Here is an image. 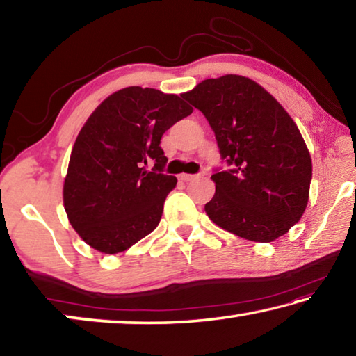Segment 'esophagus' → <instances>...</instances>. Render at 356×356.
<instances>
[{
    "label": "esophagus",
    "instance_id": "1",
    "mask_svg": "<svg viewBox=\"0 0 356 356\" xmlns=\"http://www.w3.org/2000/svg\"><path fill=\"white\" fill-rule=\"evenodd\" d=\"M196 176H193V174H180L179 179L182 180V182H190V180L195 179Z\"/></svg>",
    "mask_w": 356,
    "mask_h": 356
}]
</instances>
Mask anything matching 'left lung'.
Listing matches in <instances>:
<instances>
[{
	"instance_id": "left-lung-1",
	"label": "left lung",
	"mask_w": 356,
	"mask_h": 356,
	"mask_svg": "<svg viewBox=\"0 0 356 356\" xmlns=\"http://www.w3.org/2000/svg\"><path fill=\"white\" fill-rule=\"evenodd\" d=\"M215 131L221 159L206 213L251 242H273L298 222L309 200L312 161L297 124L272 94L242 75L204 80L182 94Z\"/></svg>"
}]
</instances>
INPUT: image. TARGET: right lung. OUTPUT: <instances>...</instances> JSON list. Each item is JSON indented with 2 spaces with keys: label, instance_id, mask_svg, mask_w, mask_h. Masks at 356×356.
<instances>
[{
  "label": "right lung",
  "instance_id": "add662e5",
  "mask_svg": "<svg viewBox=\"0 0 356 356\" xmlns=\"http://www.w3.org/2000/svg\"><path fill=\"white\" fill-rule=\"evenodd\" d=\"M191 113L176 94L129 86L88 118L72 149L63 201L72 227L91 248L116 254L159 226L177 184L161 172L168 159L160 140Z\"/></svg>",
  "mask_w": 356,
  "mask_h": 356
}]
</instances>
